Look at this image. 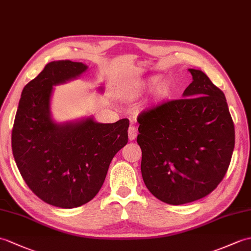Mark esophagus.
<instances>
[{
	"label": "esophagus",
	"instance_id": "1",
	"mask_svg": "<svg viewBox=\"0 0 251 251\" xmlns=\"http://www.w3.org/2000/svg\"><path fill=\"white\" fill-rule=\"evenodd\" d=\"M138 135V131H137V128L130 126L129 129H128V139L129 140H135L137 138Z\"/></svg>",
	"mask_w": 251,
	"mask_h": 251
}]
</instances>
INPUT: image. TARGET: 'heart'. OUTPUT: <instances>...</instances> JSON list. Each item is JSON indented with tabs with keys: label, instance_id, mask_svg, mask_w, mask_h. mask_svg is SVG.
<instances>
[{
	"label": "heart",
	"instance_id": "b5f03b06",
	"mask_svg": "<svg viewBox=\"0 0 251 251\" xmlns=\"http://www.w3.org/2000/svg\"><path fill=\"white\" fill-rule=\"evenodd\" d=\"M155 87L154 94L158 100H166L172 95L173 84L170 79L162 78L159 75H151V77L144 79L137 85V92L150 91Z\"/></svg>",
	"mask_w": 251,
	"mask_h": 251
}]
</instances>
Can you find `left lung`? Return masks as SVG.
<instances>
[{"label":"left lung","mask_w":251,"mask_h":251,"mask_svg":"<svg viewBox=\"0 0 251 251\" xmlns=\"http://www.w3.org/2000/svg\"><path fill=\"white\" fill-rule=\"evenodd\" d=\"M183 98L139 115L141 173L157 199L179 205L204 198L228 170L235 143L225 94L199 69Z\"/></svg>","instance_id":"1"}]
</instances>
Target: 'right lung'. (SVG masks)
Instances as JSON below:
<instances>
[{"label":"right lung","mask_w":251,"mask_h":251,"mask_svg":"<svg viewBox=\"0 0 251 251\" xmlns=\"http://www.w3.org/2000/svg\"><path fill=\"white\" fill-rule=\"evenodd\" d=\"M87 68L69 60L47 64L22 90L11 133L14 158L26 185L43 201L62 208L91 201L110 162L128 142V119L103 124L92 116L64 123L52 118L53 86L77 79Z\"/></svg>","instance_id":"add662e5"}]
</instances>
